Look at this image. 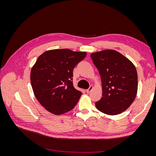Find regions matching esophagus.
<instances>
[{
  "label": "esophagus",
  "mask_w": 156,
  "mask_h": 156,
  "mask_svg": "<svg viewBox=\"0 0 156 156\" xmlns=\"http://www.w3.org/2000/svg\"><path fill=\"white\" fill-rule=\"evenodd\" d=\"M93 86L92 85H90V87L87 90H86V92H87V93H90V92L92 90H93Z\"/></svg>",
  "instance_id": "34e87169"
}]
</instances>
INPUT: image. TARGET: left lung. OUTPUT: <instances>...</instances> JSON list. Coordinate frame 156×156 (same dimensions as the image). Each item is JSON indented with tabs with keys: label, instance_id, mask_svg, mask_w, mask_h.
<instances>
[{
	"label": "left lung",
	"instance_id": "1",
	"mask_svg": "<svg viewBox=\"0 0 156 156\" xmlns=\"http://www.w3.org/2000/svg\"><path fill=\"white\" fill-rule=\"evenodd\" d=\"M102 82L103 94L96 102L98 109L109 115L120 114L133 101L137 92V73L130 60L114 50L92 53Z\"/></svg>",
	"mask_w": 156,
	"mask_h": 156
}]
</instances>
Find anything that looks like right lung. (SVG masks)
Wrapping results in <instances>:
<instances>
[{
    "instance_id": "obj_1",
    "label": "right lung",
    "mask_w": 156,
    "mask_h": 156,
    "mask_svg": "<svg viewBox=\"0 0 156 156\" xmlns=\"http://www.w3.org/2000/svg\"><path fill=\"white\" fill-rule=\"evenodd\" d=\"M86 55L62 49L47 51L37 58L31 69V85L37 101L50 112L62 115L76 105L82 92L73 87V69Z\"/></svg>"
}]
</instances>
